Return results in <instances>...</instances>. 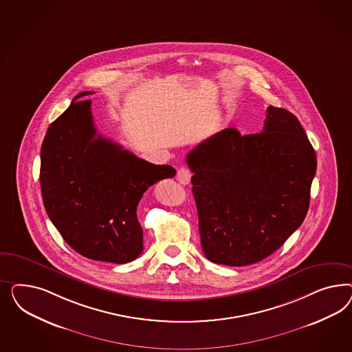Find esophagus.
Wrapping results in <instances>:
<instances>
[{"instance_id": "1", "label": "esophagus", "mask_w": 352, "mask_h": 352, "mask_svg": "<svg viewBox=\"0 0 352 352\" xmlns=\"http://www.w3.org/2000/svg\"><path fill=\"white\" fill-rule=\"evenodd\" d=\"M192 173L188 168H186V166H182L177 171V181L182 183V184H188L190 181H191Z\"/></svg>"}]
</instances>
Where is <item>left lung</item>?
Returning a JSON list of instances; mask_svg holds the SVG:
<instances>
[{"label":"left lung","mask_w":352,"mask_h":352,"mask_svg":"<svg viewBox=\"0 0 352 352\" xmlns=\"http://www.w3.org/2000/svg\"><path fill=\"white\" fill-rule=\"evenodd\" d=\"M205 256L248 266L272 254L307 214L316 155L298 118L270 106L262 133H217L187 155Z\"/></svg>","instance_id":"8db88e82"}]
</instances>
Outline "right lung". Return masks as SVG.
Wrapping results in <instances>:
<instances>
[{
    "mask_svg": "<svg viewBox=\"0 0 352 352\" xmlns=\"http://www.w3.org/2000/svg\"><path fill=\"white\" fill-rule=\"evenodd\" d=\"M76 96L47 129L41 147L43 205L64 241L93 261L124 265L143 250L137 208L155 183L173 178L170 165L139 159L96 134L91 100Z\"/></svg>",
    "mask_w": 352,
    "mask_h": 352,
    "instance_id": "add662e5",
    "label": "right lung"
}]
</instances>
